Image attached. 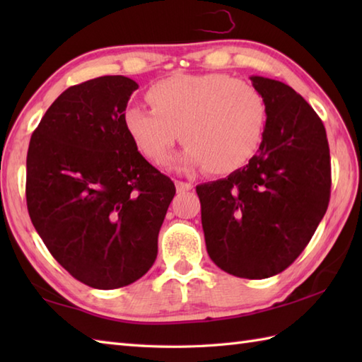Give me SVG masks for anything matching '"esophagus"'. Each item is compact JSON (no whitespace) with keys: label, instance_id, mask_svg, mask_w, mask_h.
I'll list each match as a JSON object with an SVG mask.
<instances>
[{"label":"esophagus","instance_id":"1","mask_svg":"<svg viewBox=\"0 0 362 362\" xmlns=\"http://www.w3.org/2000/svg\"><path fill=\"white\" fill-rule=\"evenodd\" d=\"M175 189H177V193H187V191L193 189V185H191V183H188V182L177 180L175 182Z\"/></svg>","mask_w":362,"mask_h":362}]
</instances>
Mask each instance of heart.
Segmentation results:
<instances>
[{
	"label": "heart",
	"mask_w": 362,
	"mask_h": 362,
	"mask_svg": "<svg viewBox=\"0 0 362 362\" xmlns=\"http://www.w3.org/2000/svg\"><path fill=\"white\" fill-rule=\"evenodd\" d=\"M146 101L151 110L129 107L122 126L153 165L163 163L179 136L187 146L175 158L177 168L230 174L249 163L264 138L263 93L224 73L171 76L153 83Z\"/></svg>",
	"instance_id": "heart-1"
}]
</instances>
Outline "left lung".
I'll return each mask as SVG.
<instances>
[{
    "label": "left lung",
    "mask_w": 362,
    "mask_h": 362,
    "mask_svg": "<svg viewBox=\"0 0 362 362\" xmlns=\"http://www.w3.org/2000/svg\"><path fill=\"white\" fill-rule=\"evenodd\" d=\"M267 103L257 156L197 185L206 252L222 271L261 280L283 272L324 218L332 188L324 122L286 83L250 76Z\"/></svg>",
    "instance_id": "obj_1"
}]
</instances>
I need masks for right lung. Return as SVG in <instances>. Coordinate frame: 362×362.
<instances>
[{
	"label": "right lung",
	"instance_id": "add662e5",
	"mask_svg": "<svg viewBox=\"0 0 362 362\" xmlns=\"http://www.w3.org/2000/svg\"><path fill=\"white\" fill-rule=\"evenodd\" d=\"M138 83L103 76L70 87L30 136L26 202L57 263L96 289L127 286L149 271L175 187L122 126Z\"/></svg>",
	"mask_w": 362,
	"mask_h": 362
}]
</instances>
